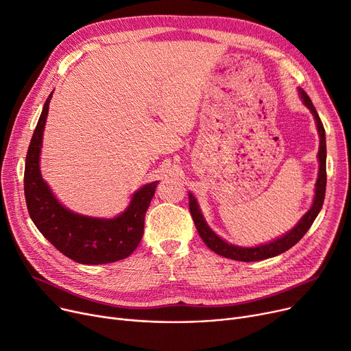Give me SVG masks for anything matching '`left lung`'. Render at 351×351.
<instances>
[{
  "label": "left lung",
  "instance_id": "8db88e82",
  "mask_svg": "<svg viewBox=\"0 0 351 351\" xmlns=\"http://www.w3.org/2000/svg\"><path fill=\"white\" fill-rule=\"evenodd\" d=\"M302 99L304 102V105L311 110V114L315 115L316 123H317V129H319V135H320V147H319V162H320V168H319V178L316 182V196L315 200H313V206L310 208V210L302 217L300 222L298 223L296 228H293L287 234H285L283 237L278 239V241H273L271 243L267 245H262L257 247H239V246H233L229 245L226 242H223L222 239L219 236H216L210 228L206 225L204 216H202L197 202L193 197V195L189 193V209H191V215L195 222V226L197 229L199 236L202 237V241L205 242V245L212 249L215 253L225 256L228 259H233V261H241V262H256V261H263V259H269V257H274L278 256L286 250H289L290 247H293L296 245L300 239L306 234V232L310 229V226L315 222L316 216L319 215L323 202H324V195H326V180H327V173H326V132H324V126L322 123V119L317 114V110L313 105L311 99L308 98V95L306 94L304 90H300Z\"/></svg>",
  "mask_w": 351,
  "mask_h": 351
}]
</instances>
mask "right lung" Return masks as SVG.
I'll return each mask as SVG.
<instances>
[{
	"label": "right lung",
	"instance_id": "add662e5",
	"mask_svg": "<svg viewBox=\"0 0 351 351\" xmlns=\"http://www.w3.org/2000/svg\"><path fill=\"white\" fill-rule=\"evenodd\" d=\"M51 95L44 104L25 159L24 193L28 213L47 241L73 262L104 265L125 259L141 242L145 213L159 180L141 188L131 205L115 219L86 217L65 209L53 197L40 172V151Z\"/></svg>",
	"mask_w": 351,
	"mask_h": 351
}]
</instances>
